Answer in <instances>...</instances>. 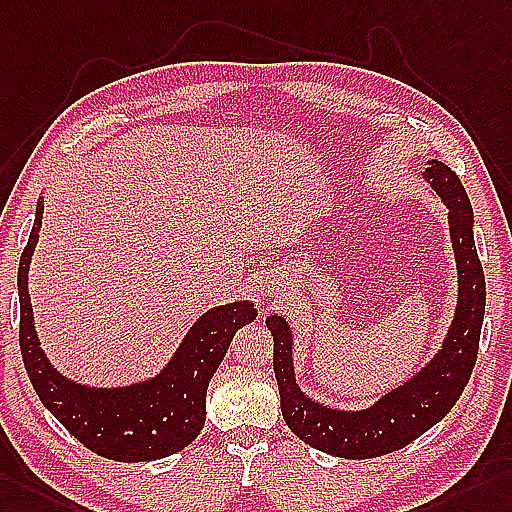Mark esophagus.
<instances>
[{
  "label": "esophagus",
  "instance_id": "34e87169",
  "mask_svg": "<svg viewBox=\"0 0 512 512\" xmlns=\"http://www.w3.org/2000/svg\"><path fill=\"white\" fill-rule=\"evenodd\" d=\"M267 293H271V295H273V293H276V286H273V284H271V286H269V289H267Z\"/></svg>",
  "mask_w": 512,
  "mask_h": 512
}]
</instances>
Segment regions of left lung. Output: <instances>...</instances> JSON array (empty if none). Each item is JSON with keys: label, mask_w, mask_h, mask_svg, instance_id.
Returning a JSON list of instances; mask_svg holds the SVG:
<instances>
[{"label": "left lung", "mask_w": 512, "mask_h": 512, "mask_svg": "<svg viewBox=\"0 0 512 512\" xmlns=\"http://www.w3.org/2000/svg\"><path fill=\"white\" fill-rule=\"evenodd\" d=\"M421 178L447 208V228L456 260V308L443 343L426 365L365 408L321 404L299 389L295 378V334L286 317L265 321L273 336L280 408L286 426L304 443L341 458H373L402 450L436 426L465 391L478 358L486 284L473 241V208L456 173L441 160H428Z\"/></svg>", "instance_id": "left-lung-1"}]
</instances>
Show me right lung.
<instances>
[{
  "instance_id": "right-lung-1",
  "label": "right lung",
  "mask_w": 512,
  "mask_h": 512,
  "mask_svg": "<svg viewBox=\"0 0 512 512\" xmlns=\"http://www.w3.org/2000/svg\"><path fill=\"white\" fill-rule=\"evenodd\" d=\"M41 223L43 195L36 202L34 226L17 273L19 343L39 400L84 447L104 458L145 463L184 450L204 428L208 382L226 356L232 336L258 315L254 302L236 299L208 308L154 376L119 386L71 380L47 358L34 328L28 271Z\"/></svg>"
}]
</instances>
